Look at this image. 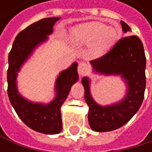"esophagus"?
Listing matches in <instances>:
<instances>
[{
  "instance_id": "34e87169",
  "label": "esophagus",
  "mask_w": 152,
  "mask_h": 152,
  "mask_svg": "<svg viewBox=\"0 0 152 152\" xmlns=\"http://www.w3.org/2000/svg\"><path fill=\"white\" fill-rule=\"evenodd\" d=\"M77 71H78V74L80 75H84L88 73L89 66L87 65L86 63H85V62H80L78 64V66H77Z\"/></svg>"
}]
</instances>
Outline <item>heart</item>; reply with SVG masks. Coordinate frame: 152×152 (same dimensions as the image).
Wrapping results in <instances>:
<instances>
[{
  "label": "heart",
  "instance_id": "b5f03b06",
  "mask_svg": "<svg viewBox=\"0 0 152 152\" xmlns=\"http://www.w3.org/2000/svg\"><path fill=\"white\" fill-rule=\"evenodd\" d=\"M72 38L83 45H90V53L98 57L112 48L118 38L116 28L108 27L102 23H87L75 26L72 30Z\"/></svg>",
  "mask_w": 152,
  "mask_h": 152
}]
</instances>
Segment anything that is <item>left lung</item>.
Here are the masks:
<instances>
[{
    "label": "left lung",
    "instance_id": "obj_1",
    "mask_svg": "<svg viewBox=\"0 0 152 152\" xmlns=\"http://www.w3.org/2000/svg\"><path fill=\"white\" fill-rule=\"evenodd\" d=\"M123 32L130 30L121 22ZM95 71L105 75H120L128 85V93L122 101L107 107L97 105L90 95L89 80L82 79L85 100L89 107L88 121L95 131L104 132L117 129L125 125L140 107L146 87V56L140 39L128 35L119 39L104 56L91 60Z\"/></svg>",
    "mask_w": 152,
    "mask_h": 152
}]
</instances>
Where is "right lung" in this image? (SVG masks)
<instances>
[{"instance_id": "1", "label": "right lung", "mask_w": 152, "mask_h": 152, "mask_svg": "<svg viewBox=\"0 0 152 152\" xmlns=\"http://www.w3.org/2000/svg\"><path fill=\"white\" fill-rule=\"evenodd\" d=\"M60 18L39 20L21 31L12 44L9 53L7 70L8 96L15 112L30 129L45 134H57L62 130L60 107L66 99L71 86L78 79L77 64L75 63L63 71L56 80V96L48 105L31 103L23 98L16 88V75L23 62L34 49L47 39L53 32V26Z\"/></svg>"}]
</instances>
